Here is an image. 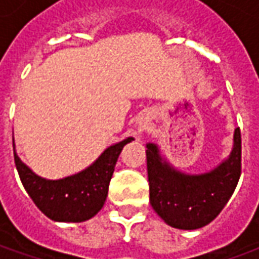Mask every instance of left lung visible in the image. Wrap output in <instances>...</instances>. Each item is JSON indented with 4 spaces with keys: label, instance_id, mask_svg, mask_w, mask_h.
<instances>
[{
    "label": "left lung",
    "instance_id": "1",
    "mask_svg": "<svg viewBox=\"0 0 259 259\" xmlns=\"http://www.w3.org/2000/svg\"><path fill=\"white\" fill-rule=\"evenodd\" d=\"M150 202L169 226L193 230L212 222L233 194L241 175V133L234 132V147L229 159L212 172L189 176L176 172L147 146Z\"/></svg>",
    "mask_w": 259,
    "mask_h": 259
}]
</instances>
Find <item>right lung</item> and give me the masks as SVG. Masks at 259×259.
<instances>
[{"instance_id":"add662e5","label":"right lung","mask_w":259,"mask_h":259,"mask_svg":"<svg viewBox=\"0 0 259 259\" xmlns=\"http://www.w3.org/2000/svg\"><path fill=\"white\" fill-rule=\"evenodd\" d=\"M132 140L129 137L111 146L90 168L61 180L38 178L22 163L14 150L15 165L22 185L46 217L57 222H83L104 205L119 154Z\"/></svg>"}]
</instances>
